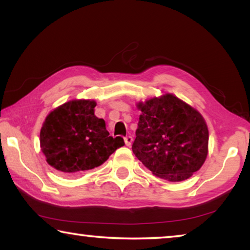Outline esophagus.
Segmentation results:
<instances>
[{
	"label": "esophagus",
	"instance_id": "34e87169",
	"mask_svg": "<svg viewBox=\"0 0 250 250\" xmlns=\"http://www.w3.org/2000/svg\"><path fill=\"white\" fill-rule=\"evenodd\" d=\"M132 141H133V139H132V137H130V135H128V137L125 138V143L126 146H130L131 145H132Z\"/></svg>",
	"mask_w": 250,
	"mask_h": 250
}]
</instances>
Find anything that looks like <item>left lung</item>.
<instances>
[{
	"instance_id": "left-lung-1",
	"label": "left lung",
	"mask_w": 250,
	"mask_h": 250,
	"mask_svg": "<svg viewBox=\"0 0 250 250\" xmlns=\"http://www.w3.org/2000/svg\"><path fill=\"white\" fill-rule=\"evenodd\" d=\"M137 105L142 113L132 151L143 166L170 182L200 170L208 153V129L201 113L172 94Z\"/></svg>"
}]
</instances>
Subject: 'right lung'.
Segmentation results:
<instances>
[{
    "mask_svg": "<svg viewBox=\"0 0 250 250\" xmlns=\"http://www.w3.org/2000/svg\"><path fill=\"white\" fill-rule=\"evenodd\" d=\"M96 101L74 99L50 111L40 134L41 150L50 167L65 174H78L104 163L125 146L112 138L105 122L95 116Z\"/></svg>",
    "mask_w": 250,
    "mask_h": 250,
    "instance_id": "right-lung-1",
    "label": "right lung"
}]
</instances>
